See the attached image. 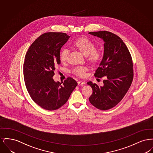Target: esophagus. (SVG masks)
<instances>
[{
    "instance_id": "esophagus-1",
    "label": "esophagus",
    "mask_w": 153,
    "mask_h": 153,
    "mask_svg": "<svg viewBox=\"0 0 153 153\" xmlns=\"http://www.w3.org/2000/svg\"><path fill=\"white\" fill-rule=\"evenodd\" d=\"M77 83H78V85H84V84H85V82L82 81H79Z\"/></svg>"
}]
</instances>
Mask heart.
<instances>
[{"label":"heart","instance_id":"obj_1","mask_svg":"<svg viewBox=\"0 0 153 153\" xmlns=\"http://www.w3.org/2000/svg\"><path fill=\"white\" fill-rule=\"evenodd\" d=\"M71 47L86 56L88 62L92 66L97 65L102 59V51L96 49L95 44L85 37H79L76 39L71 44ZM68 53L66 49H61L59 52V59L61 62L64 63L66 61ZM87 71V67L78 66L73 69L72 73L77 76L83 77L85 76Z\"/></svg>","mask_w":153,"mask_h":153}]
</instances>
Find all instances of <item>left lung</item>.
<instances>
[{
    "label": "left lung",
    "mask_w": 153,
    "mask_h": 153,
    "mask_svg": "<svg viewBox=\"0 0 153 153\" xmlns=\"http://www.w3.org/2000/svg\"><path fill=\"white\" fill-rule=\"evenodd\" d=\"M89 34L100 37L104 41L103 58L95 76L105 78L102 87L88 82V85L92 88L89 100L97 109L108 110L121 102L131 86L134 77L132 59L123 40L116 34L107 31Z\"/></svg>",
    "instance_id": "1"
}]
</instances>
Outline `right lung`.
<instances>
[{"instance_id":"right-lung-1","label":"right lung","mask_w":153,"mask_h":153,"mask_svg":"<svg viewBox=\"0 0 153 153\" xmlns=\"http://www.w3.org/2000/svg\"><path fill=\"white\" fill-rule=\"evenodd\" d=\"M70 36L64 33L49 32L41 35L31 45L23 63V77L32 100L42 108L53 111L65 104L77 82L68 77L64 82L52 78L58 64L59 52Z\"/></svg>"}]
</instances>
